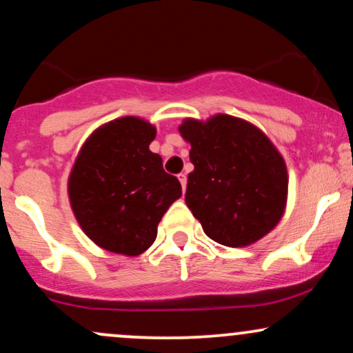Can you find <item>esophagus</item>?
<instances>
[{
	"instance_id": "esophagus-1",
	"label": "esophagus",
	"mask_w": 353,
	"mask_h": 353,
	"mask_svg": "<svg viewBox=\"0 0 353 353\" xmlns=\"http://www.w3.org/2000/svg\"><path fill=\"white\" fill-rule=\"evenodd\" d=\"M177 177H179V181H181V185H182V189H185V184H188V176H185L184 172H181L179 176H177Z\"/></svg>"
}]
</instances>
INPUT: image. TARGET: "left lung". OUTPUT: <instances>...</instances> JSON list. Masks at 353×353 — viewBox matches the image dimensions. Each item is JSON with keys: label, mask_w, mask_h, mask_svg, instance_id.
Returning <instances> with one entry per match:
<instances>
[{"label": "left lung", "mask_w": 353, "mask_h": 353, "mask_svg": "<svg viewBox=\"0 0 353 353\" xmlns=\"http://www.w3.org/2000/svg\"><path fill=\"white\" fill-rule=\"evenodd\" d=\"M179 132L190 144L194 164L185 204L205 236L244 247L269 234L285 210L289 188L283 157L269 137L228 114L205 123L185 119Z\"/></svg>", "instance_id": "obj_1"}]
</instances>
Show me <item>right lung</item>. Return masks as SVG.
I'll use <instances>...</instances> for the list:
<instances>
[{"label": "right lung", "instance_id": "obj_1", "mask_svg": "<svg viewBox=\"0 0 353 353\" xmlns=\"http://www.w3.org/2000/svg\"><path fill=\"white\" fill-rule=\"evenodd\" d=\"M156 128L125 116L96 129L76 157L68 181L72 212L94 244L139 255L156 241L157 224L182 196L181 182L149 151Z\"/></svg>", "mask_w": 353, "mask_h": 353}]
</instances>
